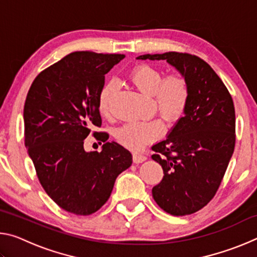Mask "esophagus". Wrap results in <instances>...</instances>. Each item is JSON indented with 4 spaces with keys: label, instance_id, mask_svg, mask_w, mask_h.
Listing matches in <instances>:
<instances>
[{
    "label": "esophagus",
    "instance_id": "esophagus-1",
    "mask_svg": "<svg viewBox=\"0 0 257 257\" xmlns=\"http://www.w3.org/2000/svg\"><path fill=\"white\" fill-rule=\"evenodd\" d=\"M133 160H134L135 163H142V162H144V161H146L147 158H146L145 155H143V154L135 153V154L133 155Z\"/></svg>",
    "mask_w": 257,
    "mask_h": 257
}]
</instances>
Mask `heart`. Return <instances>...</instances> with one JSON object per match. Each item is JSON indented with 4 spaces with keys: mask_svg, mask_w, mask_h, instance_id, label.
I'll list each match as a JSON object with an SVG mask.
<instances>
[{
    "mask_svg": "<svg viewBox=\"0 0 257 257\" xmlns=\"http://www.w3.org/2000/svg\"><path fill=\"white\" fill-rule=\"evenodd\" d=\"M129 80L142 94L151 96L153 107L165 122L175 123L185 113L189 99V85L180 73L164 77L160 69L142 64L130 72ZM116 92L118 86L114 81H108L102 87L98 96V107L102 114L108 115L111 113ZM162 132L163 124L159 120L129 122L116 129L114 137L119 144L127 149L139 151L158 139Z\"/></svg>",
    "mask_w": 257,
    "mask_h": 257,
    "instance_id": "1",
    "label": "heart"
}]
</instances>
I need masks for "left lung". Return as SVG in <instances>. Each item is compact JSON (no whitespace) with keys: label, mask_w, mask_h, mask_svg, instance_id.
<instances>
[{"label":"left lung","mask_w":257,"mask_h":257,"mask_svg":"<svg viewBox=\"0 0 257 257\" xmlns=\"http://www.w3.org/2000/svg\"><path fill=\"white\" fill-rule=\"evenodd\" d=\"M137 60H165L189 85L184 116L152 150L162 165L163 179L152 189L154 201L169 214L187 215L214 197L231 159L234 106L220 77L198 56L165 52L139 55Z\"/></svg>","instance_id":"8db88e82"}]
</instances>
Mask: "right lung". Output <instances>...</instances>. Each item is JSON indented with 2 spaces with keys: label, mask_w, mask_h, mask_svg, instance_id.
<instances>
[{
  "label": "right lung",
  "mask_w": 257,
  "mask_h": 257,
  "mask_svg": "<svg viewBox=\"0 0 257 257\" xmlns=\"http://www.w3.org/2000/svg\"><path fill=\"white\" fill-rule=\"evenodd\" d=\"M124 54L73 52L45 69L30 86L24 107L25 145L41 185L58 205L89 215L110 197L133 155L108 135L102 151L86 152L92 125H101L98 96L105 75Z\"/></svg>",
  "instance_id": "1"
}]
</instances>
